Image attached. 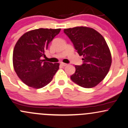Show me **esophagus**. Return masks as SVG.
<instances>
[{
    "instance_id": "34e87169",
    "label": "esophagus",
    "mask_w": 128,
    "mask_h": 128,
    "mask_svg": "<svg viewBox=\"0 0 128 128\" xmlns=\"http://www.w3.org/2000/svg\"><path fill=\"white\" fill-rule=\"evenodd\" d=\"M61 65L62 66H64V67H65V66H67V64H66V63H64V62H61Z\"/></svg>"
}]
</instances>
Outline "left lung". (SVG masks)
<instances>
[{"label":"left lung","mask_w":128,"mask_h":128,"mask_svg":"<svg viewBox=\"0 0 128 128\" xmlns=\"http://www.w3.org/2000/svg\"><path fill=\"white\" fill-rule=\"evenodd\" d=\"M73 42L84 63L75 66L76 71L70 76L72 80L82 87L90 88L96 86L109 72L112 58L105 38L95 29L77 26L64 29Z\"/></svg>","instance_id":"obj_1"}]
</instances>
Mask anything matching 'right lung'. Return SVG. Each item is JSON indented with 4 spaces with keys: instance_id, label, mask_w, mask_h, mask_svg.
I'll return each instance as SVG.
<instances>
[{
    "instance_id": "obj_1",
    "label": "right lung",
    "mask_w": 128,
    "mask_h": 128,
    "mask_svg": "<svg viewBox=\"0 0 128 128\" xmlns=\"http://www.w3.org/2000/svg\"><path fill=\"white\" fill-rule=\"evenodd\" d=\"M61 29L40 28L30 30L16 42L12 62L18 77L28 86L38 89L51 82L59 69V63L42 60L49 44L60 33Z\"/></svg>"
}]
</instances>
